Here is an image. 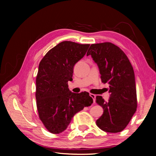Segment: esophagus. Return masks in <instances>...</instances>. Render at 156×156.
Listing matches in <instances>:
<instances>
[{"mask_svg": "<svg viewBox=\"0 0 156 156\" xmlns=\"http://www.w3.org/2000/svg\"><path fill=\"white\" fill-rule=\"evenodd\" d=\"M89 96H90L92 98V99H93L94 102H95V100H96V96H95V95L93 94H89Z\"/></svg>", "mask_w": 156, "mask_h": 156, "instance_id": "obj_1", "label": "esophagus"}]
</instances>
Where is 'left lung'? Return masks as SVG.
Instances as JSON below:
<instances>
[{"label":"left lung","mask_w":156,"mask_h":156,"mask_svg":"<svg viewBox=\"0 0 156 156\" xmlns=\"http://www.w3.org/2000/svg\"><path fill=\"white\" fill-rule=\"evenodd\" d=\"M97 63L102 83L109 84L108 102L97 96L96 102L103 108L96 125L105 132L118 133L125 129L137 108L133 69L122 49L109 42L92 44L87 54Z\"/></svg>","instance_id":"8db88e82"}]
</instances>
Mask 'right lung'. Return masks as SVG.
I'll use <instances>...</instances> for the list:
<instances>
[{"label": "right lung", "mask_w": 156, "mask_h": 156, "mask_svg": "<svg viewBox=\"0 0 156 156\" xmlns=\"http://www.w3.org/2000/svg\"><path fill=\"white\" fill-rule=\"evenodd\" d=\"M90 44L63 41L53 47L39 63L36 98L38 116L50 133L65 131L76 113L91 106L88 92H71L73 66L85 55Z\"/></svg>", "instance_id": "1"}]
</instances>
